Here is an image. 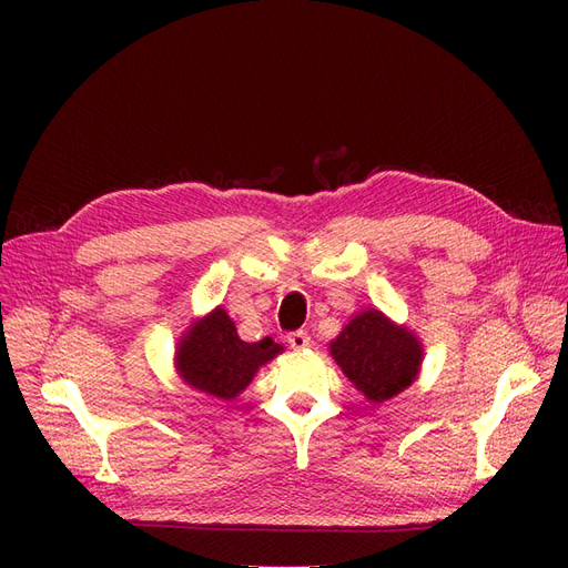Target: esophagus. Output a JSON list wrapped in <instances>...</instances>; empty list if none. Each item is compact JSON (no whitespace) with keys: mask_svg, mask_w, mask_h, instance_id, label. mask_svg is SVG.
I'll return each instance as SVG.
<instances>
[{"mask_svg":"<svg viewBox=\"0 0 568 568\" xmlns=\"http://www.w3.org/2000/svg\"><path fill=\"white\" fill-rule=\"evenodd\" d=\"M286 341H288V346L294 348V351H305V348H311V336H307V332H303V329H298V332H291V334L286 336Z\"/></svg>","mask_w":568,"mask_h":568,"instance_id":"obj_1","label":"esophagus"}]
</instances>
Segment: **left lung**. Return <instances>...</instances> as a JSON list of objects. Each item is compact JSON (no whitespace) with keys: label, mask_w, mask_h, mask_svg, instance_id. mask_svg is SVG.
<instances>
[{"label":"left lung","mask_w":568,"mask_h":568,"mask_svg":"<svg viewBox=\"0 0 568 568\" xmlns=\"http://www.w3.org/2000/svg\"><path fill=\"white\" fill-rule=\"evenodd\" d=\"M329 353L341 372L372 403H384L412 386L424 357L422 341L374 307L343 326Z\"/></svg>","instance_id":"8db88e82"}]
</instances>
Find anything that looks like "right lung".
Returning <instances> with one entry per match:
<instances>
[{
    "label": "right lung",
    "mask_w": 568,
    "mask_h": 568,
    "mask_svg": "<svg viewBox=\"0 0 568 568\" xmlns=\"http://www.w3.org/2000/svg\"><path fill=\"white\" fill-rule=\"evenodd\" d=\"M282 351L270 336L257 343L242 341L230 315L215 307L180 338L175 365L192 388L232 400L251 384L255 372Z\"/></svg>",
    "instance_id": "1"
}]
</instances>
